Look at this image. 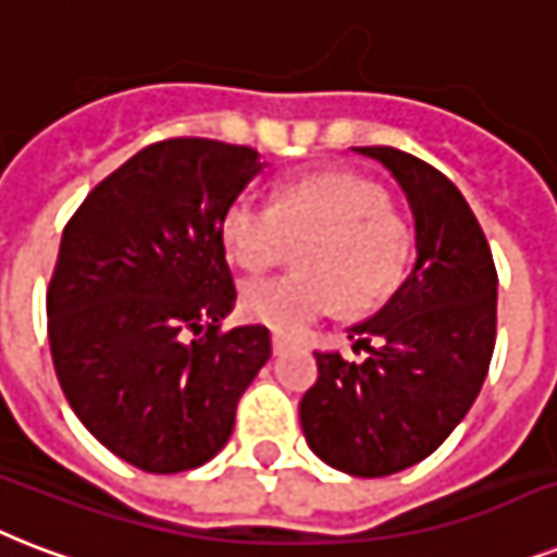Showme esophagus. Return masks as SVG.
Here are the masks:
<instances>
[{
	"instance_id": "esophagus-1",
	"label": "esophagus",
	"mask_w": 557,
	"mask_h": 557,
	"mask_svg": "<svg viewBox=\"0 0 557 557\" xmlns=\"http://www.w3.org/2000/svg\"><path fill=\"white\" fill-rule=\"evenodd\" d=\"M284 348H287V339L275 334V337H273V355H282Z\"/></svg>"
}]
</instances>
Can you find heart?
Wrapping results in <instances>:
<instances>
[{"mask_svg":"<svg viewBox=\"0 0 557 557\" xmlns=\"http://www.w3.org/2000/svg\"><path fill=\"white\" fill-rule=\"evenodd\" d=\"M220 238L232 264L267 273L299 247V270L240 293L244 317L282 337H296L339 301L348 313L374 308L395 290L409 256L407 223L389 209L381 185L348 171L282 183L273 206L235 200Z\"/></svg>","mask_w":557,"mask_h":557,"instance_id":"1","label":"heart"}]
</instances>
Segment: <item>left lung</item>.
Masks as SVG:
<instances>
[{"mask_svg": "<svg viewBox=\"0 0 557 557\" xmlns=\"http://www.w3.org/2000/svg\"><path fill=\"white\" fill-rule=\"evenodd\" d=\"M407 194L416 264L374 317L348 327L366 351H317L299 418L310 450L351 476H389L433 454L468 416L497 339V270L482 226L447 176L395 148H355Z\"/></svg>", "mask_w": 557, "mask_h": 557, "instance_id": "8db88e82", "label": "left lung"}]
</instances>
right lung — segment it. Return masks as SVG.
I'll use <instances>...</instances> for the list:
<instances>
[{"instance_id":"right-lung-1","label":"right lung","mask_w":557,"mask_h":557,"mask_svg":"<svg viewBox=\"0 0 557 557\" xmlns=\"http://www.w3.org/2000/svg\"><path fill=\"white\" fill-rule=\"evenodd\" d=\"M264 165L244 145L157 141L95 185L63 230L46 296L60 389L141 471L209 462L273 355L264 325L220 331L238 296L220 223Z\"/></svg>"}]
</instances>
